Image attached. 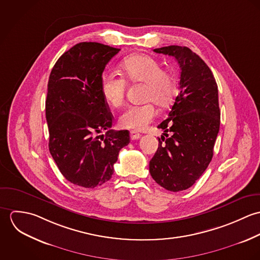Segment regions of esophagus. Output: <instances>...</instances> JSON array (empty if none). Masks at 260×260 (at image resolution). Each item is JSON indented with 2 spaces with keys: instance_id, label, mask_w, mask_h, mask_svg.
I'll use <instances>...</instances> for the list:
<instances>
[{
  "instance_id": "esophagus-1",
  "label": "esophagus",
  "mask_w": 260,
  "mask_h": 260,
  "mask_svg": "<svg viewBox=\"0 0 260 260\" xmlns=\"http://www.w3.org/2000/svg\"><path fill=\"white\" fill-rule=\"evenodd\" d=\"M140 137H141V134H140V133H137L136 131H131V132H130V138H131L132 140H138Z\"/></svg>"
}]
</instances>
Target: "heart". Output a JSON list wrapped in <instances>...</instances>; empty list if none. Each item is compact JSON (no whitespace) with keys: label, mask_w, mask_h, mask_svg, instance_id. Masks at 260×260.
Here are the masks:
<instances>
[{"label":"heart","mask_w":260,"mask_h":260,"mask_svg":"<svg viewBox=\"0 0 260 260\" xmlns=\"http://www.w3.org/2000/svg\"><path fill=\"white\" fill-rule=\"evenodd\" d=\"M123 75L131 82L144 83L143 99L147 101L141 105L129 106L119 118L123 128L144 130L156 118L157 108L167 106L172 101L176 92L174 75L152 56L145 54L132 55L124 59L120 65ZM101 93L105 101L112 107H120L125 98V81L117 75L105 72L100 80Z\"/></svg>","instance_id":"b5f03b06"}]
</instances>
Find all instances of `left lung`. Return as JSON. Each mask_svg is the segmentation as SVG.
<instances>
[{"label": "left lung", "instance_id": "8db88e82", "mask_svg": "<svg viewBox=\"0 0 260 260\" xmlns=\"http://www.w3.org/2000/svg\"><path fill=\"white\" fill-rule=\"evenodd\" d=\"M154 52L173 56L181 72L178 95L168 118L158 125L164 133L149 171L159 185L178 192L193 185L212 159L220 126L218 87L206 63L189 48L168 46Z\"/></svg>", "mask_w": 260, "mask_h": 260}]
</instances>
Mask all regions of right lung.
Wrapping results in <instances>:
<instances>
[{"label":"right lung","instance_id":"add662e5","mask_svg":"<svg viewBox=\"0 0 260 260\" xmlns=\"http://www.w3.org/2000/svg\"><path fill=\"white\" fill-rule=\"evenodd\" d=\"M119 51L96 42L79 43L58 59L49 77V150L75 185L94 188L107 182L119 151L130 142L128 130H112L113 115L100 87L106 65ZM102 131L105 136L100 135Z\"/></svg>","mask_w":260,"mask_h":260}]
</instances>
